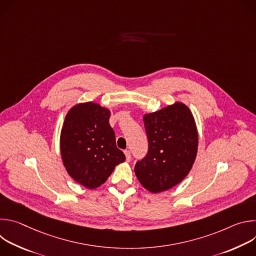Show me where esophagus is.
I'll list each match as a JSON object with an SVG mask.
<instances>
[{
	"label": "esophagus",
	"mask_w": 256,
	"mask_h": 256,
	"mask_svg": "<svg viewBox=\"0 0 256 256\" xmlns=\"http://www.w3.org/2000/svg\"><path fill=\"white\" fill-rule=\"evenodd\" d=\"M124 154H126V161L130 162L132 160V155H130V152L128 150H126L124 151Z\"/></svg>",
	"instance_id": "obj_1"
}]
</instances>
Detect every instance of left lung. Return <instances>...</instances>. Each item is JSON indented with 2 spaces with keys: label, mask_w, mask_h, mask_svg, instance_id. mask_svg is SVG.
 <instances>
[{
  "label": "left lung",
  "mask_w": 256,
  "mask_h": 256,
  "mask_svg": "<svg viewBox=\"0 0 256 256\" xmlns=\"http://www.w3.org/2000/svg\"><path fill=\"white\" fill-rule=\"evenodd\" d=\"M144 124L148 153L134 165L140 184L157 194L184 180L190 171L198 151V132L188 107L175 103L146 114Z\"/></svg>",
  "instance_id": "1"
}]
</instances>
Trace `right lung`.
<instances>
[{"mask_svg": "<svg viewBox=\"0 0 256 256\" xmlns=\"http://www.w3.org/2000/svg\"><path fill=\"white\" fill-rule=\"evenodd\" d=\"M110 112L99 104H78L68 112L60 134V153L70 176L93 190L110 176L126 156L116 147Z\"/></svg>", "mask_w": 256, "mask_h": 256, "instance_id": "obj_1", "label": "right lung"}]
</instances>
